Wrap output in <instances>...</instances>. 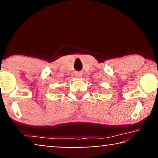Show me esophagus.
<instances>
[{"label": "esophagus", "mask_w": 158, "mask_h": 158, "mask_svg": "<svg viewBox=\"0 0 158 158\" xmlns=\"http://www.w3.org/2000/svg\"><path fill=\"white\" fill-rule=\"evenodd\" d=\"M82 73H81V72H77V73L75 74V77H77V78H81V77H82Z\"/></svg>", "instance_id": "obj_1"}]
</instances>
